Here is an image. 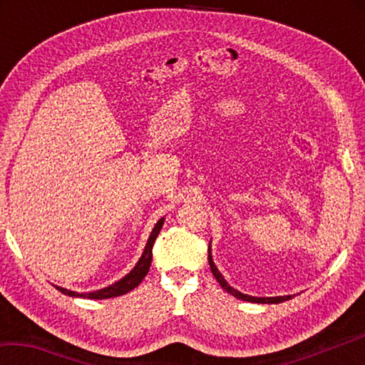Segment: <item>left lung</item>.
Segmentation results:
<instances>
[{
  "label": "left lung",
  "mask_w": 365,
  "mask_h": 365,
  "mask_svg": "<svg viewBox=\"0 0 365 365\" xmlns=\"http://www.w3.org/2000/svg\"><path fill=\"white\" fill-rule=\"evenodd\" d=\"M209 255H207V259H209V265H211V272L212 275L215 277V280H217L220 283V287L225 289L227 293H230L232 296H235V298L238 299H243V301H248V302H261V304H279V302H283L287 299H292V296H274V298H256V296H250V294H245L242 292H238V289H235L233 287L228 285V283L225 282L224 275L220 274L219 269L215 267V264L212 261V255H211V243H209Z\"/></svg>",
  "instance_id": "obj_1"
}]
</instances>
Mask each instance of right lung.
I'll use <instances>...</instances> for the list:
<instances>
[{"mask_svg":"<svg viewBox=\"0 0 365 365\" xmlns=\"http://www.w3.org/2000/svg\"><path fill=\"white\" fill-rule=\"evenodd\" d=\"M163 224H164V219H159L158 224L153 228L150 238H148L145 251H143V255H141V257L138 259L137 265H135V267L119 282H115V283H113V285H109L103 289H96V292H91V293H77V292H71V289L61 288L58 285H54V287H56V289H59L63 294L76 296V298H88V299H108V298H115V296H120V294L132 292L133 288H137L140 285L141 280L145 279L148 272H150V265L153 261V245H154V242H156L160 228H163Z\"/></svg>","mask_w":365,"mask_h":365,"instance_id":"add662e5","label":"right lung"}]
</instances>
